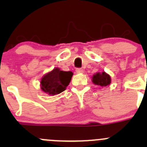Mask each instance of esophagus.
Returning <instances> with one entry per match:
<instances>
[{
	"label": "esophagus",
	"mask_w": 147,
	"mask_h": 147,
	"mask_svg": "<svg viewBox=\"0 0 147 147\" xmlns=\"http://www.w3.org/2000/svg\"><path fill=\"white\" fill-rule=\"evenodd\" d=\"M83 72V69L82 68H77L76 69V72L77 73H82Z\"/></svg>",
	"instance_id": "esophagus-1"
}]
</instances>
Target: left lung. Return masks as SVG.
Masks as SVG:
<instances>
[{"mask_svg":"<svg viewBox=\"0 0 147 147\" xmlns=\"http://www.w3.org/2000/svg\"><path fill=\"white\" fill-rule=\"evenodd\" d=\"M92 82L101 87H105L111 83V77L105 72L102 73L98 72L92 77Z\"/></svg>","mask_w":147,"mask_h":147,"instance_id":"8db88e82","label":"left lung"}]
</instances>
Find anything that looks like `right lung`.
Masks as SVG:
<instances>
[{"instance_id":"1","label":"right lung","mask_w":147,"mask_h":147,"mask_svg":"<svg viewBox=\"0 0 147 147\" xmlns=\"http://www.w3.org/2000/svg\"><path fill=\"white\" fill-rule=\"evenodd\" d=\"M73 73L55 68L42 78L41 88L49 95H55L63 92L70 82Z\"/></svg>"}]
</instances>
